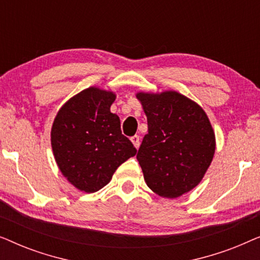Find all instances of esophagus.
<instances>
[{"label": "esophagus", "mask_w": 260, "mask_h": 260, "mask_svg": "<svg viewBox=\"0 0 260 260\" xmlns=\"http://www.w3.org/2000/svg\"><path fill=\"white\" fill-rule=\"evenodd\" d=\"M130 140H131V142H133V143H134L135 147H136V149L140 148V144H141V138H140V136H138V135H135V136L131 137Z\"/></svg>", "instance_id": "1"}]
</instances>
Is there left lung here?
<instances>
[{"instance_id": "1", "label": "left lung", "mask_w": 260, "mask_h": 260, "mask_svg": "<svg viewBox=\"0 0 260 260\" xmlns=\"http://www.w3.org/2000/svg\"><path fill=\"white\" fill-rule=\"evenodd\" d=\"M148 119L140 163L148 187L162 198H179L197 187L215 151V136L206 112L175 91L137 93Z\"/></svg>"}]
</instances>
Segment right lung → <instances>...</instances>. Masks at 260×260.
Listing matches in <instances>:
<instances>
[{
    "instance_id": "obj_1",
    "label": "right lung",
    "mask_w": 260,
    "mask_h": 260,
    "mask_svg": "<svg viewBox=\"0 0 260 260\" xmlns=\"http://www.w3.org/2000/svg\"><path fill=\"white\" fill-rule=\"evenodd\" d=\"M116 94L88 87L65 103L52 126L51 142L56 165L78 189L94 193L106 186L113 173L136 148L120 130L110 111Z\"/></svg>"
}]
</instances>
